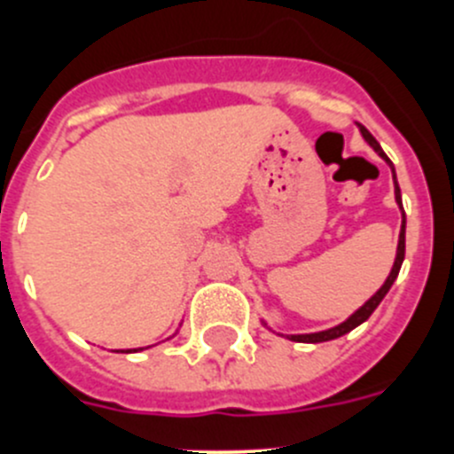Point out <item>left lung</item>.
Returning <instances> with one entry per match:
<instances>
[{"mask_svg": "<svg viewBox=\"0 0 454 454\" xmlns=\"http://www.w3.org/2000/svg\"><path fill=\"white\" fill-rule=\"evenodd\" d=\"M358 127H360V134H363V138L367 140L369 145L373 146L375 151H378L380 158L387 160V162L391 164V168H393V162H391V160L387 158V153H384L382 146L378 145V140H375L373 136L369 134L367 127H363V125H358ZM393 184H395V201H397V204H400V208H402V195H400V186H397V180H395V171H393ZM404 232H406V217H404V208H402V231H400V241H397V256H395V263H393L391 274H388V277H387V281H384V286L380 287V290L375 292L373 296H371V299L367 301V303H364L363 308L358 309V312H356L354 316H351V318H347L345 323L338 325V327L327 329V332H318V333H301V336H287V338H290V340H294V342H325V340H333V338L345 336L347 332H351V329L358 327L360 323H364V320H367L369 316L375 312V308H378V305L382 303V299H384V296H387V292L391 290L393 281H395L397 274H400L402 261H404V248H406V246H404Z\"/></svg>", "mask_w": 454, "mask_h": 454, "instance_id": "left-lung-1", "label": "left lung"}]
</instances>
